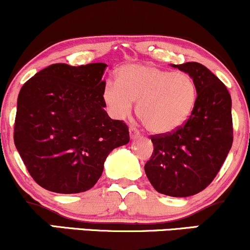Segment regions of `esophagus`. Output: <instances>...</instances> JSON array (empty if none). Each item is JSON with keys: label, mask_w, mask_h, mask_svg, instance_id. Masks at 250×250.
<instances>
[{"label": "esophagus", "mask_w": 250, "mask_h": 250, "mask_svg": "<svg viewBox=\"0 0 250 250\" xmlns=\"http://www.w3.org/2000/svg\"><path fill=\"white\" fill-rule=\"evenodd\" d=\"M129 134H130V139H136V137L140 136L139 129L134 127V125H130V127H129Z\"/></svg>", "instance_id": "obj_1"}]
</instances>
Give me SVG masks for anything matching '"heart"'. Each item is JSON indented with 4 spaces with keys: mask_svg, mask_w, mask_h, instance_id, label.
Returning a JSON list of instances; mask_svg holds the SVG:
<instances>
[{
    "mask_svg": "<svg viewBox=\"0 0 250 250\" xmlns=\"http://www.w3.org/2000/svg\"><path fill=\"white\" fill-rule=\"evenodd\" d=\"M108 110L125 119L136 103L137 117L155 134L182 127L193 113L197 89L193 77L150 64H127L117 71V82L108 81L102 91Z\"/></svg>",
    "mask_w": 250,
    "mask_h": 250,
    "instance_id": "heart-1",
    "label": "heart"
}]
</instances>
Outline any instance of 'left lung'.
I'll use <instances>...</instances> for the list:
<instances>
[{"instance_id":"obj_1","label":"left lung","mask_w":250,"mask_h":250,"mask_svg":"<svg viewBox=\"0 0 250 250\" xmlns=\"http://www.w3.org/2000/svg\"><path fill=\"white\" fill-rule=\"evenodd\" d=\"M171 65L193 77L196 104L182 127L150 137L154 151L145 171L156 191L187 197L210 185L230 150L231 97L223 82L201 63Z\"/></svg>"}]
</instances>
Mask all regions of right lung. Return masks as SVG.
I'll list each match as a JSON object with an SVG mask.
<instances>
[{"label": "right lung", "instance_id": "1", "mask_svg": "<svg viewBox=\"0 0 250 250\" xmlns=\"http://www.w3.org/2000/svg\"><path fill=\"white\" fill-rule=\"evenodd\" d=\"M107 64L55 63L24 83L14 142L37 185L60 194L94 187L113 149L129 142L127 125L104 110Z\"/></svg>", "mask_w": 250, "mask_h": 250}]
</instances>
